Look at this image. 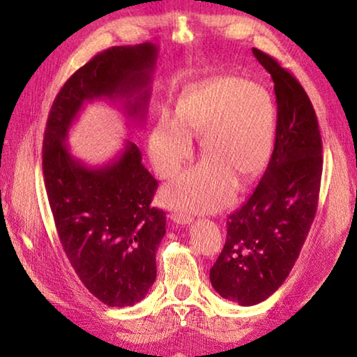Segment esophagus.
Returning <instances> with one entry per match:
<instances>
[{
    "mask_svg": "<svg viewBox=\"0 0 357 357\" xmlns=\"http://www.w3.org/2000/svg\"><path fill=\"white\" fill-rule=\"evenodd\" d=\"M170 219L173 222H176L179 225H190L192 224V218L190 215L183 213V211H172Z\"/></svg>",
    "mask_w": 357,
    "mask_h": 357,
    "instance_id": "1",
    "label": "esophagus"
}]
</instances>
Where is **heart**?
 <instances>
[{"instance_id":"1","label":"heart","mask_w":357,"mask_h":357,"mask_svg":"<svg viewBox=\"0 0 357 357\" xmlns=\"http://www.w3.org/2000/svg\"><path fill=\"white\" fill-rule=\"evenodd\" d=\"M176 118L162 115L150 135V155L159 176L172 178L192 155L199 136L206 161L162 190V199L184 211H213L259 174L273 146L275 109L255 81L215 78L181 98Z\"/></svg>"}]
</instances>
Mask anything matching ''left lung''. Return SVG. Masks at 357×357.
<instances>
[{
	"instance_id": "obj_1",
	"label": "left lung",
	"mask_w": 357,
	"mask_h": 357,
	"mask_svg": "<svg viewBox=\"0 0 357 357\" xmlns=\"http://www.w3.org/2000/svg\"><path fill=\"white\" fill-rule=\"evenodd\" d=\"M252 50L275 82V147L252 196L227 219L224 248L210 268L215 290L244 307L267 299L290 275L313 224L322 176L319 124L304 87L275 58Z\"/></svg>"
}]
</instances>
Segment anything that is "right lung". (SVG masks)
Returning <instances> with one entry per match:
<instances>
[{"mask_svg":"<svg viewBox=\"0 0 357 357\" xmlns=\"http://www.w3.org/2000/svg\"><path fill=\"white\" fill-rule=\"evenodd\" d=\"M158 47L116 45L98 53L66 81L45 124L43 173L64 252L81 282L109 307H130L156 279L165 213L151 207L158 181L132 141L112 162L93 167L66 144L84 102H121L132 121L146 118Z\"/></svg>","mask_w":357,"mask_h":357,"instance_id":"1","label":"right lung"}]
</instances>
